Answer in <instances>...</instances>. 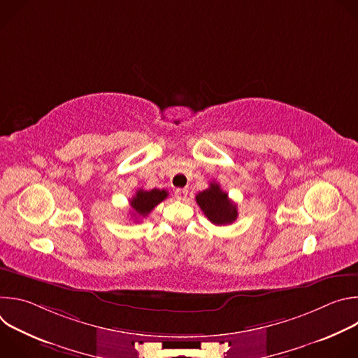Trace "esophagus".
Here are the masks:
<instances>
[{"instance_id": "obj_1", "label": "esophagus", "mask_w": 358, "mask_h": 358, "mask_svg": "<svg viewBox=\"0 0 358 358\" xmlns=\"http://www.w3.org/2000/svg\"><path fill=\"white\" fill-rule=\"evenodd\" d=\"M174 194H176V198H177V199L184 201V199L187 198V195H188V189H187V188H177Z\"/></svg>"}]
</instances>
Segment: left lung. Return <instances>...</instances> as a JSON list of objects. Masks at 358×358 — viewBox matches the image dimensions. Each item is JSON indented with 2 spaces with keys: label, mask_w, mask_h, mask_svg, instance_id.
Instances as JSON below:
<instances>
[{
  "label": "left lung",
  "mask_w": 358,
  "mask_h": 358,
  "mask_svg": "<svg viewBox=\"0 0 358 358\" xmlns=\"http://www.w3.org/2000/svg\"><path fill=\"white\" fill-rule=\"evenodd\" d=\"M195 201L202 213L215 225L232 224L238 217L236 206L217 182H211L207 189L198 192Z\"/></svg>",
  "instance_id": "8db88e82"
}]
</instances>
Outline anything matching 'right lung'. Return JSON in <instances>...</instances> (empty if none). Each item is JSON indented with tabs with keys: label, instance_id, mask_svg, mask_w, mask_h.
<instances>
[{
	"label": "right lung",
	"instance_id": "add662e5",
	"mask_svg": "<svg viewBox=\"0 0 358 358\" xmlns=\"http://www.w3.org/2000/svg\"><path fill=\"white\" fill-rule=\"evenodd\" d=\"M169 196V192L166 189H137L136 195L130 199V207L133 210V217L136 218H144L147 217L155 207H157L162 201H164Z\"/></svg>",
	"mask_w": 358,
	"mask_h": 358
}]
</instances>
